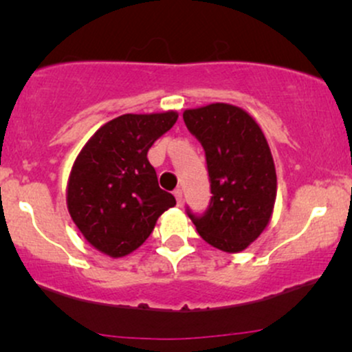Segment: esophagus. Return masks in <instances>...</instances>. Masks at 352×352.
I'll return each mask as SVG.
<instances>
[{
    "label": "esophagus",
    "mask_w": 352,
    "mask_h": 352,
    "mask_svg": "<svg viewBox=\"0 0 352 352\" xmlns=\"http://www.w3.org/2000/svg\"><path fill=\"white\" fill-rule=\"evenodd\" d=\"M173 195H175V200H177V203H180L184 201V192H182V188H177L175 192H173Z\"/></svg>",
    "instance_id": "obj_1"
}]
</instances>
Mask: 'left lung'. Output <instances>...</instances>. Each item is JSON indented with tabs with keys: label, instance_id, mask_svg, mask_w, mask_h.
<instances>
[{
	"label": "left lung",
	"instance_id": "1",
	"mask_svg": "<svg viewBox=\"0 0 352 352\" xmlns=\"http://www.w3.org/2000/svg\"><path fill=\"white\" fill-rule=\"evenodd\" d=\"M187 129L205 151L211 198L205 213L187 214L206 243L239 252L261 236L272 217L277 175L259 124L226 103L187 109Z\"/></svg>",
	"mask_w": 352,
	"mask_h": 352
}]
</instances>
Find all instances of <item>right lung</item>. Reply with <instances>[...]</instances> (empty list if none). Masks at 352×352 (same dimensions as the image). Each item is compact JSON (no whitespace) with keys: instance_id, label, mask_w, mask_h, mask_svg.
I'll use <instances>...</instances> for the list:
<instances>
[{"instance_id":"obj_1","label":"right lung","mask_w":352,"mask_h":352,"mask_svg":"<svg viewBox=\"0 0 352 352\" xmlns=\"http://www.w3.org/2000/svg\"><path fill=\"white\" fill-rule=\"evenodd\" d=\"M175 111L122 114L87 142L72 167L67 205L85 239L122 257L149 238L155 221L175 205L159 187L147 152L175 124Z\"/></svg>"}]
</instances>
